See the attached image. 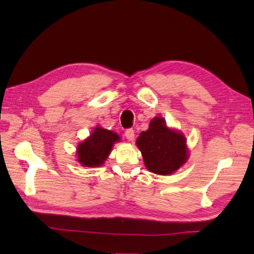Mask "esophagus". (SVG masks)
Segmentation results:
<instances>
[{
    "label": "esophagus",
    "mask_w": 254,
    "mask_h": 254,
    "mask_svg": "<svg viewBox=\"0 0 254 254\" xmlns=\"http://www.w3.org/2000/svg\"><path fill=\"white\" fill-rule=\"evenodd\" d=\"M134 136H135V134H134L133 128H127L126 131V137L128 139V141L132 142L134 139Z\"/></svg>",
    "instance_id": "1"
}]
</instances>
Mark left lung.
I'll list each match as a JSON object with an SVG mask.
<instances>
[{
    "instance_id": "1",
    "label": "left lung",
    "mask_w": 254,
    "mask_h": 254,
    "mask_svg": "<svg viewBox=\"0 0 254 254\" xmlns=\"http://www.w3.org/2000/svg\"><path fill=\"white\" fill-rule=\"evenodd\" d=\"M187 139L183 134L166 126L164 118L155 117L136 139L146 168L157 175H171L189 157Z\"/></svg>"
}]
</instances>
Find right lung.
Returning a JSON list of instances; mask_svg holds the SVG:
<instances>
[{"label": "right lung", "instance_id": "obj_1", "mask_svg": "<svg viewBox=\"0 0 254 254\" xmlns=\"http://www.w3.org/2000/svg\"><path fill=\"white\" fill-rule=\"evenodd\" d=\"M120 136L110 130L96 127L88 138L77 147V160L85 167H99L109 156L113 144Z\"/></svg>", "mask_w": 254, "mask_h": 254}]
</instances>
